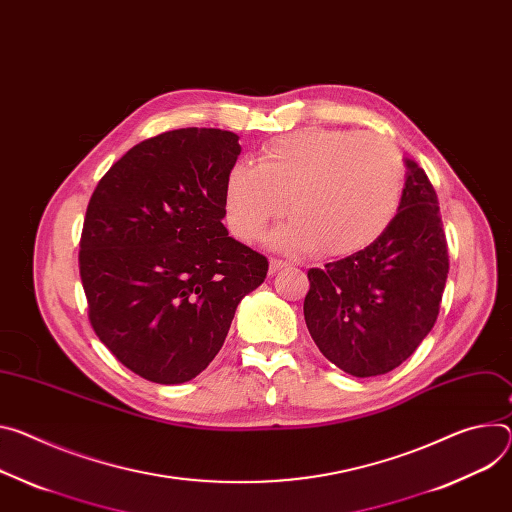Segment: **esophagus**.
Returning <instances> with one entry per match:
<instances>
[{
    "mask_svg": "<svg viewBox=\"0 0 512 512\" xmlns=\"http://www.w3.org/2000/svg\"><path fill=\"white\" fill-rule=\"evenodd\" d=\"M284 267H288V263H286V261H280V259H271V261H269V275H275L277 271L284 269Z\"/></svg>",
    "mask_w": 512,
    "mask_h": 512,
    "instance_id": "obj_1",
    "label": "esophagus"
}]
</instances>
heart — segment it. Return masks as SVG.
<instances>
[{
    "label": "heart",
    "mask_w": 512,
    "mask_h": 512,
    "mask_svg": "<svg viewBox=\"0 0 512 512\" xmlns=\"http://www.w3.org/2000/svg\"><path fill=\"white\" fill-rule=\"evenodd\" d=\"M402 185L404 163L388 138L300 128L267 143L257 165L228 169L224 216L232 235L253 241L288 204L294 220L273 235L277 247L347 257L384 235Z\"/></svg>",
    "instance_id": "heart-1"
}]
</instances>
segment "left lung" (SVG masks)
I'll return each instance as SVG.
<instances>
[{
    "mask_svg": "<svg viewBox=\"0 0 512 512\" xmlns=\"http://www.w3.org/2000/svg\"><path fill=\"white\" fill-rule=\"evenodd\" d=\"M406 181L384 235L310 269L304 318L320 353L355 378L382 376L431 333L449 273L439 202L427 173L404 159Z\"/></svg>",
    "mask_w": 512,
    "mask_h": 512,
    "instance_id": "obj_1",
    "label": "left lung"
}]
</instances>
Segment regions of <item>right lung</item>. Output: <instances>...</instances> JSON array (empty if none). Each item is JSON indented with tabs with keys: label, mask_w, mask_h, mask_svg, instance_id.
I'll return each instance as SVG.
<instances>
[{
	"label": "right lung",
	"mask_w": 512,
	"mask_h": 512,
	"mask_svg": "<svg viewBox=\"0 0 512 512\" xmlns=\"http://www.w3.org/2000/svg\"><path fill=\"white\" fill-rule=\"evenodd\" d=\"M239 136L179 128L132 147L89 200L79 273L100 341L155 384L196 378L267 259L228 237L224 181Z\"/></svg>",
	"instance_id": "obj_1"
}]
</instances>
